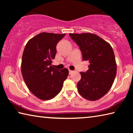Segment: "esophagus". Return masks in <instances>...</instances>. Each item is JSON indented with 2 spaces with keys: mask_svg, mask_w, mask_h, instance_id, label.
<instances>
[{
  "mask_svg": "<svg viewBox=\"0 0 133 133\" xmlns=\"http://www.w3.org/2000/svg\"><path fill=\"white\" fill-rule=\"evenodd\" d=\"M69 75H71V74L73 72V71L70 70H69Z\"/></svg>",
  "mask_w": 133,
  "mask_h": 133,
  "instance_id": "esophagus-1",
  "label": "esophagus"
}]
</instances>
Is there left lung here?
I'll list each match as a JSON object with an SVG mask.
<instances>
[{"mask_svg":"<svg viewBox=\"0 0 133 133\" xmlns=\"http://www.w3.org/2000/svg\"><path fill=\"white\" fill-rule=\"evenodd\" d=\"M69 36L82 53L83 61L89 62V69L80 72L77 83L78 93L89 100L102 98L110 90L116 78L117 64L111 46L102 38L92 33Z\"/></svg>","mask_w":133,"mask_h":133,"instance_id":"1","label":"left lung"}]
</instances>
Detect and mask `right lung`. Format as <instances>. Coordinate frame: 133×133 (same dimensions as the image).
<instances>
[{
    "label": "right lung",
    "mask_w": 133,
    "mask_h": 133,
    "mask_svg": "<svg viewBox=\"0 0 133 133\" xmlns=\"http://www.w3.org/2000/svg\"><path fill=\"white\" fill-rule=\"evenodd\" d=\"M66 34L42 33L31 39L24 48L22 60V73L31 93L41 100L55 97L62 90L69 75L67 69L52 66L56 45Z\"/></svg>",
    "instance_id": "obj_1"
}]
</instances>
